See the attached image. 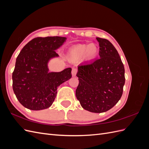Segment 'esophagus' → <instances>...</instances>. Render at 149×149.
Listing matches in <instances>:
<instances>
[{
    "instance_id": "esophagus-1",
    "label": "esophagus",
    "mask_w": 149,
    "mask_h": 149,
    "mask_svg": "<svg viewBox=\"0 0 149 149\" xmlns=\"http://www.w3.org/2000/svg\"><path fill=\"white\" fill-rule=\"evenodd\" d=\"M77 71H78V70H77V69H76V68H73V69H72V76H75L76 73H77Z\"/></svg>"
}]
</instances>
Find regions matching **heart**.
<instances>
[{
	"instance_id": "1",
	"label": "heart",
	"mask_w": 149,
	"mask_h": 149,
	"mask_svg": "<svg viewBox=\"0 0 149 149\" xmlns=\"http://www.w3.org/2000/svg\"><path fill=\"white\" fill-rule=\"evenodd\" d=\"M99 53V48L96 44H79L72 48L70 56L74 60H78L84 57L88 60L95 58Z\"/></svg>"
}]
</instances>
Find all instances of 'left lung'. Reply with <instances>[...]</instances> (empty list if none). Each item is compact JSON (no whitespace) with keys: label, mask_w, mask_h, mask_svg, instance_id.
<instances>
[{"label":"left lung","mask_w":149,"mask_h":149,"mask_svg":"<svg viewBox=\"0 0 149 149\" xmlns=\"http://www.w3.org/2000/svg\"><path fill=\"white\" fill-rule=\"evenodd\" d=\"M96 40L100 58L78 66L76 96L85 110L101 113L113 107L123 95L125 70L113 45L104 38Z\"/></svg>","instance_id":"obj_1"}]
</instances>
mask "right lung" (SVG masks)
Masks as SVG:
<instances>
[{"label":"right lung","mask_w":149,"mask_h":149,"mask_svg":"<svg viewBox=\"0 0 149 149\" xmlns=\"http://www.w3.org/2000/svg\"><path fill=\"white\" fill-rule=\"evenodd\" d=\"M66 37H37L31 40L18 55L12 73L13 92L20 103L30 110L50 107L60 84L71 78V68L49 72L48 63L58 56L55 50Z\"/></svg>","instance_id":"1"}]
</instances>
